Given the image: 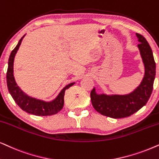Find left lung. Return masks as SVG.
<instances>
[{"label":"left lung","mask_w":159,"mask_h":159,"mask_svg":"<svg viewBox=\"0 0 159 159\" xmlns=\"http://www.w3.org/2000/svg\"><path fill=\"white\" fill-rule=\"evenodd\" d=\"M139 49L145 66L143 81L131 93L126 95L97 94L95 88L90 93V99L94 109L104 116L112 118L129 117L145 106L152 93L156 76V63L152 49L145 37L136 34Z\"/></svg>","instance_id":"8db88e82"}]
</instances>
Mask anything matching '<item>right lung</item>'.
I'll list each match as a JSON object with an SVG mask.
<instances>
[{
	"instance_id": "1",
	"label": "right lung",
	"mask_w": 159,
	"mask_h": 159,
	"mask_svg": "<svg viewBox=\"0 0 159 159\" xmlns=\"http://www.w3.org/2000/svg\"><path fill=\"white\" fill-rule=\"evenodd\" d=\"M25 35L20 39L15 48L11 51L10 54L9 62H8V69L7 72V82L8 90L13 98L16 104L19 106L22 110L30 114L37 115V116H48L57 114L63 108L64 104V95L66 90L75 84L72 82L67 84L63 89L58 96L52 102H46L44 101L36 99L26 95L19 88L14 80V60L18 49L21 44L22 39Z\"/></svg>"
}]
</instances>
